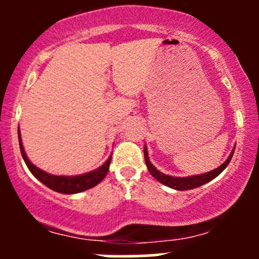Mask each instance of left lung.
<instances>
[{
	"label": "left lung",
	"instance_id": "8db88e82",
	"mask_svg": "<svg viewBox=\"0 0 259 259\" xmlns=\"http://www.w3.org/2000/svg\"><path fill=\"white\" fill-rule=\"evenodd\" d=\"M234 149H236V146L233 148V150H232L231 155L228 156V159H227V160L224 161L221 166H218V168L214 169V170L208 171V173H204V174H199V176L185 177V178L170 177V176H166V174L161 173V171H159L158 169H156L155 166L150 163V160H149L146 145L144 146V156H145V163H146V166H148V170L150 171L151 176L158 180L159 183H161V184L166 185V187H169V188H173V189H177V190H188V189H194V188L200 187V185L205 184V183L210 182V180H213L215 177H218L219 174H221L222 171L227 168V165L229 164V161H231L232 156H233V153H234Z\"/></svg>",
	"mask_w": 259,
	"mask_h": 259
}]
</instances>
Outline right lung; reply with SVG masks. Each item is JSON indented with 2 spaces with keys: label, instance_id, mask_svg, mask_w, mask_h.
<instances>
[{
  "label": "right lung",
  "instance_id": "right-lung-1",
  "mask_svg": "<svg viewBox=\"0 0 259 259\" xmlns=\"http://www.w3.org/2000/svg\"><path fill=\"white\" fill-rule=\"evenodd\" d=\"M18 143H20V150L21 154H22L23 160H25L28 170L33 174V177L37 178L46 187H49L50 189L55 190L57 193H62V194H75V193H81L83 190H88L90 188L95 187V185H98L101 180L105 178L109 171V166H110L111 155L109 156V159L103 165L99 166L95 170L89 171V173L74 177L54 176V174H50L41 170L40 168H37V166L31 163L30 159L26 155L25 149H23L20 130H18Z\"/></svg>",
  "mask_w": 259,
  "mask_h": 259
}]
</instances>
